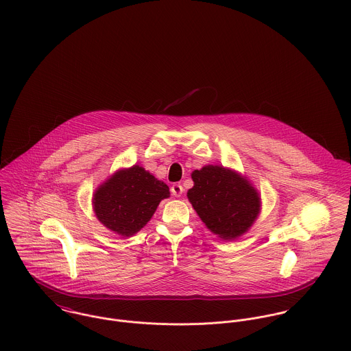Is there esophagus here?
<instances>
[{"label":"esophagus","mask_w":351,"mask_h":351,"mask_svg":"<svg viewBox=\"0 0 351 351\" xmlns=\"http://www.w3.org/2000/svg\"><path fill=\"white\" fill-rule=\"evenodd\" d=\"M182 193H184V188H182L181 184H174V185L171 186V195H173L174 197H180Z\"/></svg>","instance_id":"34e87169"}]
</instances>
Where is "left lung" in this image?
Wrapping results in <instances>:
<instances>
[{
    "instance_id": "8db88e82",
    "label": "left lung",
    "mask_w": 351,
    "mask_h": 351,
    "mask_svg": "<svg viewBox=\"0 0 351 351\" xmlns=\"http://www.w3.org/2000/svg\"><path fill=\"white\" fill-rule=\"evenodd\" d=\"M188 199L205 227L224 241L246 234L261 213V196L241 173L206 165L192 173Z\"/></svg>"
}]
</instances>
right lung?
Here are the masks:
<instances>
[{"label":"right lung","mask_w":351,"mask_h":351,"mask_svg":"<svg viewBox=\"0 0 351 351\" xmlns=\"http://www.w3.org/2000/svg\"><path fill=\"white\" fill-rule=\"evenodd\" d=\"M170 197L169 186L139 165L119 169L95 191L93 209L109 231L128 238L139 232L159 202Z\"/></svg>","instance_id":"add662e5"}]
</instances>
